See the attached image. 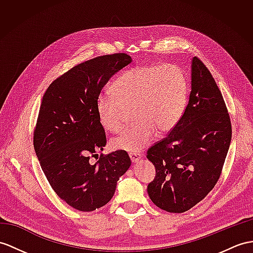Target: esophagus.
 <instances>
[{
    "label": "esophagus",
    "instance_id": "obj_1",
    "mask_svg": "<svg viewBox=\"0 0 253 253\" xmlns=\"http://www.w3.org/2000/svg\"><path fill=\"white\" fill-rule=\"evenodd\" d=\"M130 158H131V161H132V163L133 164H135V163H137L139 160H140V155H138V153H131L130 155Z\"/></svg>",
    "mask_w": 253,
    "mask_h": 253
}]
</instances>
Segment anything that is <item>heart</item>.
<instances>
[{
    "mask_svg": "<svg viewBox=\"0 0 253 253\" xmlns=\"http://www.w3.org/2000/svg\"><path fill=\"white\" fill-rule=\"evenodd\" d=\"M116 98L100 95L96 113L104 130L117 133L133 110L132 126L112 139L116 150L140 152L156 132L169 133L180 120L187 105L188 80L181 69L171 64L136 65L122 73L112 85Z\"/></svg>",
    "mask_w": 253,
    "mask_h": 253,
    "instance_id": "heart-1",
    "label": "heart"
}]
</instances>
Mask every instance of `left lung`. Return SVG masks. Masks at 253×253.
Returning <instances> with one entry per match:
<instances>
[{"mask_svg": "<svg viewBox=\"0 0 253 253\" xmlns=\"http://www.w3.org/2000/svg\"><path fill=\"white\" fill-rule=\"evenodd\" d=\"M231 138L222 94L211 72L194 57L184 113L168 136L147 152L157 171L147 188L153 204L180 213L201 202L219 179Z\"/></svg>", "mask_w": 253, "mask_h": 253, "instance_id": "8db88e82", "label": "left lung"}]
</instances>
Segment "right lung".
Instances as JSON below:
<instances>
[{
	"mask_svg": "<svg viewBox=\"0 0 253 253\" xmlns=\"http://www.w3.org/2000/svg\"><path fill=\"white\" fill-rule=\"evenodd\" d=\"M131 62L126 53L88 60L55 79L42 96L34 131L35 153L54 192L77 211L106 205L117 181L131 166L122 150L100 157L95 164L89 162L106 145L96 98L108 80Z\"/></svg>",
	"mask_w": 253,
	"mask_h": 253,
	"instance_id": "obj_1",
	"label": "right lung"
}]
</instances>
